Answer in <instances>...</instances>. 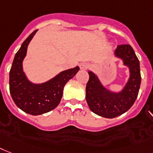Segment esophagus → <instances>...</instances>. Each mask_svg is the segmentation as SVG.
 Listing matches in <instances>:
<instances>
[{
  "label": "esophagus",
  "mask_w": 153,
  "mask_h": 153,
  "mask_svg": "<svg viewBox=\"0 0 153 153\" xmlns=\"http://www.w3.org/2000/svg\"><path fill=\"white\" fill-rule=\"evenodd\" d=\"M79 66H80V68L82 70H86L89 68V64L88 63H82Z\"/></svg>",
  "instance_id": "obj_1"
}]
</instances>
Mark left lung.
<instances>
[{
	"label": "left lung",
	"mask_w": 153,
	"mask_h": 153,
	"mask_svg": "<svg viewBox=\"0 0 153 153\" xmlns=\"http://www.w3.org/2000/svg\"><path fill=\"white\" fill-rule=\"evenodd\" d=\"M115 56L123 59L124 65L130 70V78L123 90L118 93L108 90L92 71L88 72L89 79L85 87V99L89 109L108 119L121 115L132 107L138 95L141 81L140 63L130 45H118Z\"/></svg>",
	"instance_id": "obj_1"
}]
</instances>
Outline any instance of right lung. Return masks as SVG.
<instances>
[{"instance_id": "obj_1", "label": "right lung", "mask_w": 153, "mask_h": 153, "mask_svg": "<svg viewBox=\"0 0 153 153\" xmlns=\"http://www.w3.org/2000/svg\"><path fill=\"white\" fill-rule=\"evenodd\" d=\"M38 30L23 42L16 53L9 72V89L16 106L24 112L38 115L56 108L61 100L64 85L79 71L75 68L61 71L50 80L42 84H34L27 79L23 70V59L27 46Z\"/></svg>"}]
</instances>
